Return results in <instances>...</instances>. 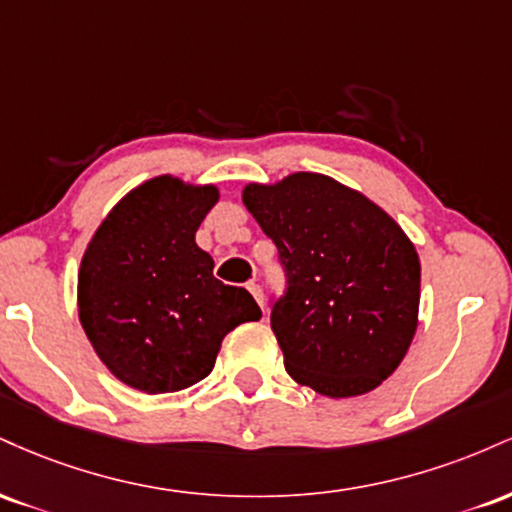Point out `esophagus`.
Wrapping results in <instances>:
<instances>
[{
  "mask_svg": "<svg viewBox=\"0 0 512 512\" xmlns=\"http://www.w3.org/2000/svg\"><path fill=\"white\" fill-rule=\"evenodd\" d=\"M248 291L252 293V298H255V301L262 305V286L257 284V281H250V284H248Z\"/></svg>",
  "mask_w": 512,
  "mask_h": 512,
  "instance_id": "esophagus-1",
  "label": "esophagus"
}]
</instances>
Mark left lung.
I'll return each mask as SVG.
<instances>
[{
    "label": "left lung",
    "instance_id": "1",
    "mask_svg": "<svg viewBox=\"0 0 512 512\" xmlns=\"http://www.w3.org/2000/svg\"><path fill=\"white\" fill-rule=\"evenodd\" d=\"M243 204L289 276L272 308L286 373L332 399L375 390L419 325L421 262L407 233L373 199L322 173L248 182Z\"/></svg>",
    "mask_w": 512,
    "mask_h": 512
}]
</instances>
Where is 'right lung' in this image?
I'll list each match as a JSON object with an SVG mask.
<instances>
[{"label": "right lung", "instance_id": "obj_1", "mask_svg": "<svg viewBox=\"0 0 512 512\" xmlns=\"http://www.w3.org/2000/svg\"><path fill=\"white\" fill-rule=\"evenodd\" d=\"M216 202V185L156 175L108 211L81 257L76 303L88 342L120 383L146 395L207 378L223 337L262 317L195 243Z\"/></svg>", "mask_w": 512, "mask_h": 512}]
</instances>
